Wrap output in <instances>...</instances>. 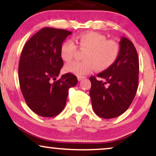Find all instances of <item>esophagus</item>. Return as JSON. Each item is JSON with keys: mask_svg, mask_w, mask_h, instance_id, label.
<instances>
[{"mask_svg": "<svg viewBox=\"0 0 156 156\" xmlns=\"http://www.w3.org/2000/svg\"><path fill=\"white\" fill-rule=\"evenodd\" d=\"M83 78H85V77H83V76H78V80H79V81H80V80H83Z\"/></svg>", "mask_w": 156, "mask_h": 156, "instance_id": "1", "label": "esophagus"}]
</instances>
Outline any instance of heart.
<instances>
[{
  "label": "heart",
  "instance_id": "heart-1",
  "mask_svg": "<svg viewBox=\"0 0 156 156\" xmlns=\"http://www.w3.org/2000/svg\"><path fill=\"white\" fill-rule=\"evenodd\" d=\"M77 45L80 51H86L83 62H73L66 64L67 73L77 76H83L97 70L103 71L115 63L119 54V44L107 39L105 36L96 32L81 34L76 38ZM77 51V47L71 40H66L60 48L61 58L64 62H70Z\"/></svg>",
  "mask_w": 156,
  "mask_h": 156
}]
</instances>
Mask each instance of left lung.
Returning <instances> with one entry per match:
<instances>
[{
  "label": "left lung",
  "mask_w": 156,
  "mask_h": 156,
  "mask_svg": "<svg viewBox=\"0 0 156 156\" xmlns=\"http://www.w3.org/2000/svg\"><path fill=\"white\" fill-rule=\"evenodd\" d=\"M119 54L111 67L90 77L89 94L94 112L100 117L112 119L121 115L131 104L139 83V64L133 42L122 37Z\"/></svg>",
  "instance_id": "obj_1"
}]
</instances>
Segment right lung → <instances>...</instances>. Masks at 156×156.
<instances>
[{
	"label": "right lung",
	"mask_w": 156,
	"mask_h": 156,
	"mask_svg": "<svg viewBox=\"0 0 156 156\" xmlns=\"http://www.w3.org/2000/svg\"><path fill=\"white\" fill-rule=\"evenodd\" d=\"M72 32L64 29L43 28L25 46L19 62L20 87L27 105L41 117H53L63 111L68 90L78 83L71 73L56 80L63 60L60 48Z\"/></svg>",
	"instance_id": "1"
}]
</instances>
